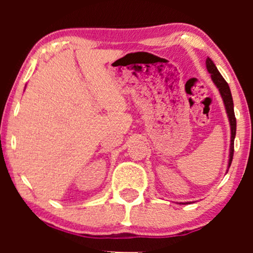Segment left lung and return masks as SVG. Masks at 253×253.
<instances>
[{"label":"left lung","mask_w":253,"mask_h":253,"mask_svg":"<svg viewBox=\"0 0 253 253\" xmlns=\"http://www.w3.org/2000/svg\"><path fill=\"white\" fill-rule=\"evenodd\" d=\"M206 65H207V70L211 75V80L215 83V85L219 89L220 94H221L223 103H225L226 110H227L229 124H231V149H229V161H228V167H231L232 159H233V152H234V138H236V130H237V120L236 115H234V109H233V98H232L231 90L227 82L223 80L219 70L216 69L215 64L211 62V58L206 59Z\"/></svg>","instance_id":"1"}]
</instances>
